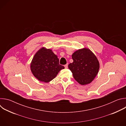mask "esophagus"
<instances>
[{
  "instance_id": "esophagus-1",
  "label": "esophagus",
  "mask_w": 126,
  "mask_h": 126,
  "mask_svg": "<svg viewBox=\"0 0 126 126\" xmlns=\"http://www.w3.org/2000/svg\"><path fill=\"white\" fill-rule=\"evenodd\" d=\"M68 64H66V65H64V67H65V68H68Z\"/></svg>"
}]
</instances>
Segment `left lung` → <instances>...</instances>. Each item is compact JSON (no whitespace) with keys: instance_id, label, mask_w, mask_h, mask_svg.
<instances>
[{"instance_id":"left-lung-1","label":"left lung","mask_w":126,"mask_h":126,"mask_svg":"<svg viewBox=\"0 0 126 126\" xmlns=\"http://www.w3.org/2000/svg\"><path fill=\"white\" fill-rule=\"evenodd\" d=\"M72 58L73 62L68 65L74 78L80 84L86 85L91 83L98 74L99 62L89 48H83L74 52Z\"/></svg>"}]
</instances>
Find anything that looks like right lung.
<instances>
[{
    "label": "right lung",
    "instance_id": "right-lung-1",
    "mask_svg": "<svg viewBox=\"0 0 126 126\" xmlns=\"http://www.w3.org/2000/svg\"><path fill=\"white\" fill-rule=\"evenodd\" d=\"M64 67L59 64V59L52 50L42 47L35 54L30 63L34 76L39 81L48 83L54 79Z\"/></svg>",
    "mask_w": 126,
    "mask_h": 126
}]
</instances>
